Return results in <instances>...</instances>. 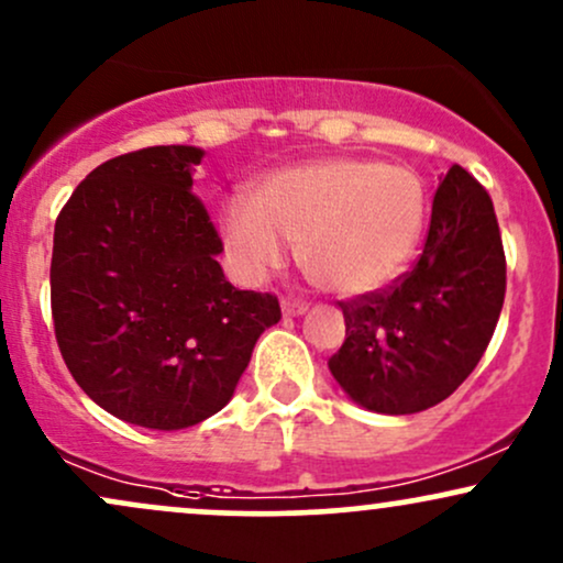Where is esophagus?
<instances>
[{
	"mask_svg": "<svg viewBox=\"0 0 563 563\" xmlns=\"http://www.w3.org/2000/svg\"><path fill=\"white\" fill-rule=\"evenodd\" d=\"M280 309H283V314H286V318H301V314L307 312V303H301L296 299H283Z\"/></svg>",
	"mask_w": 563,
	"mask_h": 563,
	"instance_id": "obj_1",
	"label": "esophagus"
}]
</instances>
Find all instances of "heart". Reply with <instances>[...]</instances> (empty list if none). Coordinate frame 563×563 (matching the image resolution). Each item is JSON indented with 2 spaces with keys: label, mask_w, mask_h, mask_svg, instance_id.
I'll list each match as a JSON object with an SVG mask.
<instances>
[{
  "label": "heart",
  "mask_w": 563,
  "mask_h": 563,
  "mask_svg": "<svg viewBox=\"0 0 563 563\" xmlns=\"http://www.w3.org/2000/svg\"><path fill=\"white\" fill-rule=\"evenodd\" d=\"M426 187L416 172L373 158L303 161L269 174L251 200L222 211L228 254L245 277H262L299 245L303 273L339 296L389 286L416 254Z\"/></svg>",
  "instance_id": "1"
}]
</instances>
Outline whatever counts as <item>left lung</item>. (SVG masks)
Segmentation results:
<instances>
[{"instance_id":"8db88e82","label":"left lung","mask_w":563,"mask_h":563,"mask_svg":"<svg viewBox=\"0 0 563 563\" xmlns=\"http://www.w3.org/2000/svg\"><path fill=\"white\" fill-rule=\"evenodd\" d=\"M506 254L487 190L461 166L437 187L421 260L389 288L341 301L346 339L328 360L352 402L410 416L448 399L493 339Z\"/></svg>"}]
</instances>
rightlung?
<instances>
[{
  "instance_id": "1",
  "label": "right lung",
  "mask_w": 563,
  "mask_h": 563,
  "mask_svg": "<svg viewBox=\"0 0 563 563\" xmlns=\"http://www.w3.org/2000/svg\"><path fill=\"white\" fill-rule=\"evenodd\" d=\"M203 151L156 145L87 174L55 222L53 320L70 376L142 429L206 421L235 394L269 294L224 280L214 224L192 192Z\"/></svg>"
}]
</instances>
